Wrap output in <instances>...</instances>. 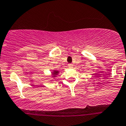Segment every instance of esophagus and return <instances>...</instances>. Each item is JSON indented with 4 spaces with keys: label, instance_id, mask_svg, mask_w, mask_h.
I'll use <instances>...</instances> for the list:
<instances>
[{
    "label": "esophagus",
    "instance_id": "obj_1",
    "mask_svg": "<svg viewBox=\"0 0 126 126\" xmlns=\"http://www.w3.org/2000/svg\"><path fill=\"white\" fill-rule=\"evenodd\" d=\"M68 67H69V68H72L73 67V65H72V64H68Z\"/></svg>",
    "mask_w": 126,
    "mask_h": 126
}]
</instances>
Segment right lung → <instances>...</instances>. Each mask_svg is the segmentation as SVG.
I'll use <instances>...</instances> for the list:
<instances>
[{"mask_svg":"<svg viewBox=\"0 0 126 126\" xmlns=\"http://www.w3.org/2000/svg\"><path fill=\"white\" fill-rule=\"evenodd\" d=\"M52 75H54V77H55V76H57V74H58V73H59V71H53V72H52Z\"/></svg>","mask_w":126,"mask_h":126,"instance_id":"obj_1","label":"right lung"}]
</instances>
